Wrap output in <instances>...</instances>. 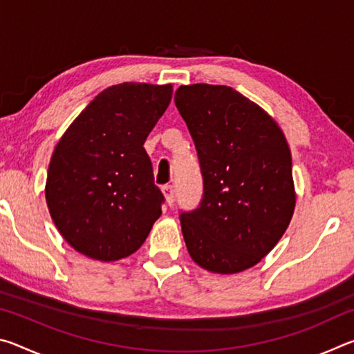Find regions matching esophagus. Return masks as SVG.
<instances>
[{
	"label": "esophagus",
	"mask_w": 354,
	"mask_h": 354,
	"mask_svg": "<svg viewBox=\"0 0 354 354\" xmlns=\"http://www.w3.org/2000/svg\"><path fill=\"white\" fill-rule=\"evenodd\" d=\"M162 194H164V198H165L167 205L171 206L173 200H175V189H173V185H164Z\"/></svg>",
	"instance_id": "esophagus-1"
}]
</instances>
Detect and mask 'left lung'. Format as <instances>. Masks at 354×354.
Returning a JSON list of instances; mask_svg holds the SVG:
<instances>
[{"label": "left lung", "mask_w": 354, "mask_h": 354, "mask_svg": "<svg viewBox=\"0 0 354 354\" xmlns=\"http://www.w3.org/2000/svg\"><path fill=\"white\" fill-rule=\"evenodd\" d=\"M175 104L205 184L200 207L181 214L185 247L207 272L248 270L274 248L295 211L289 143L270 113L232 87L181 86Z\"/></svg>", "instance_id": "obj_1"}]
</instances>
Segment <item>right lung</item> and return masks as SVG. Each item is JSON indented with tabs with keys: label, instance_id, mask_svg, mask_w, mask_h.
Listing matches in <instances>:
<instances>
[{
	"label": "right lung",
	"instance_id": "1",
	"mask_svg": "<svg viewBox=\"0 0 354 354\" xmlns=\"http://www.w3.org/2000/svg\"><path fill=\"white\" fill-rule=\"evenodd\" d=\"M171 84L107 87L59 139L45 184L48 211L77 253L113 262L136 253L160 217L143 148L171 101Z\"/></svg>",
	"mask_w": 354,
	"mask_h": 354
}]
</instances>
